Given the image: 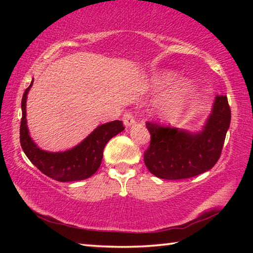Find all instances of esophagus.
<instances>
[{
	"mask_svg": "<svg viewBox=\"0 0 253 253\" xmlns=\"http://www.w3.org/2000/svg\"><path fill=\"white\" fill-rule=\"evenodd\" d=\"M123 122H124V125L126 127L132 125V124L135 123V118H134V115L130 110H126L125 114H124L123 116Z\"/></svg>",
	"mask_w": 253,
	"mask_h": 253,
	"instance_id": "esophagus-1",
	"label": "esophagus"
}]
</instances>
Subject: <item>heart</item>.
Segmentation results:
<instances>
[{"mask_svg": "<svg viewBox=\"0 0 253 253\" xmlns=\"http://www.w3.org/2000/svg\"><path fill=\"white\" fill-rule=\"evenodd\" d=\"M175 79L173 72H163L153 80V87L160 90ZM195 96V85L188 80H179L156 102V111L162 118L174 119L181 116Z\"/></svg>", "mask_w": 253, "mask_h": 253, "instance_id": "heart-1", "label": "heart"}]
</instances>
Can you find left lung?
<instances>
[{"label":"left lung","instance_id":"8db88e82","mask_svg":"<svg viewBox=\"0 0 253 253\" xmlns=\"http://www.w3.org/2000/svg\"><path fill=\"white\" fill-rule=\"evenodd\" d=\"M230 122L226 96H216L212 114L198 134L146 122L151 143L144 153L145 165L164 179L190 178L207 172L219 161Z\"/></svg>","mask_w":253,"mask_h":253}]
</instances>
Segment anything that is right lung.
I'll list each match as a JSON object with an SVG mask.
<instances>
[{"mask_svg":"<svg viewBox=\"0 0 253 253\" xmlns=\"http://www.w3.org/2000/svg\"><path fill=\"white\" fill-rule=\"evenodd\" d=\"M32 84L33 80L25 89L21 102L22 118L20 126V143L25 155L42 173L55 181L72 182L90 177L99 169L102 153L108 140L125 129L123 122L115 121L98 126L84 142L69 151L61 153L45 152L33 143L27 126L25 102Z\"/></svg>","mask_w":253,"mask_h":253,"instance_id":"add662e5","label":"right lung"}]
</instances>
